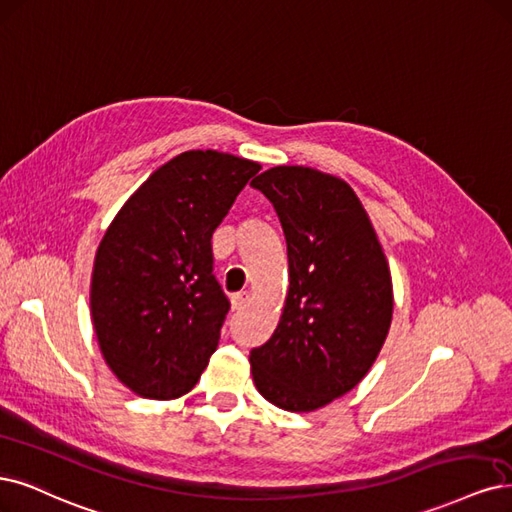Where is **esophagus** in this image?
<instances>
[{
    "label": "esophagus",
    "instance_id": "esophagus-1",
    "mask_svg": "<svg viewBox=\"0 0 512 512\" xmlns=\"http://www.w3.org/2000/svg\"><path fill=\"white\" fill-rule=\"evenodd\" d=\"M231 303H233V309H243L245 305L250 303V292H248V290H241V292L233 294Z\"/></svg>",
    "mask_w": 512,
    "mask_h": 512
}]
</instances>
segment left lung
Returning a JSON list of instances; mask_svg holds the SVG:
<instances>
[{"label": "left lung", "mask_w": 512, "mask_h": 512, "mask_svg": "<svg viewBox=\"0 0 512 512\" xmlns=\"http://www.w3.org/2000/svg\"><path fill=\"white\" fill-rule=\"evenodd\" d=\"M279 216L290 288L273 337L252 349L256 390L294 413L322 409L364 379L392 324V275L347 182L281 165L252 182Z\"/></svg>", "instance_id": "obj_1"}]
</instances>
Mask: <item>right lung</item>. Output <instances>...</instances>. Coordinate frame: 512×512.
Wrapping results in <instances>:
<instances>
[{"label":"right lung","mask_w":512,"mask_h":512,"mask_svg":"<svg viewBox=\"0 0 512 512\" xmlns=\"http://www.w3.org/2000/svg\"><path fill=\"white\" fill-rule=\"evenodd\" d=\"M258 171L226 152H182L105 231L91 279L93 328L105 364L137 396L180 398L201 379L231 309L211 235Z\"/></svg>","instance_id":"1"}]
</instances>
